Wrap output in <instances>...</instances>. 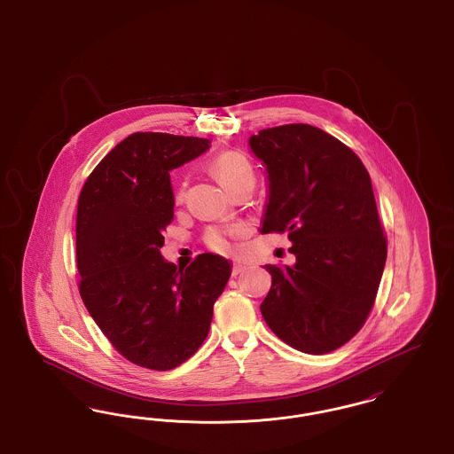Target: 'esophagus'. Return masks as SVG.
I'll return each instance as SVG.
<instances>
[{
    "mask_svg": "<svg viewBox=\"0 0 454 454\" xmlns=\"http://www.w3.org/2000/svg\"><path fill=\"white\" fill-rule=\"evenodd\" d=\"M245 270H247V265H245V263L235 262V263H233V269H231V274L238 276V274H243Z\"/></svg>",
    "mask_w": 454,
    "mask_h": 454,
    "instance_id": "34e87169",
    "label": "esophagus"
}]
</instances>
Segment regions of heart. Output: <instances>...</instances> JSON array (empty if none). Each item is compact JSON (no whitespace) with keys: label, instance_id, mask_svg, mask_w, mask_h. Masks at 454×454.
<instances>
[{"label":"heart","instance_id":"obj_1","mask_svg":"<svg viewBox=\"0 0 454 454\" xmlns=\"http://www.w3.org/2000/svg\"><path fill=\"white\" fill-rule=\"evenodd\" d=\"M211 172L215 173L219 184L230 191L243 180H254V172L248 160L239 153L228 152L219 154L211 163ZM184 192L178 191L176 199L180 200ZM241 233L239 226H213L206 231V245L215 252H231L233 239Z\"/></svg>","mask_w":454,"mask_h":454}]
</instances>
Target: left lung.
<instances>
[{"instance_id": "obj_1", "label": "left lung", "mask_w": 454, "mask_h": 454, "mask_svg": "<svg viewBox=\"0 0 454 454\" xmlns=\"http://www.w3.org/2000/svg\"><path fill=\"white\" fill-rule=\"evenodd\" d=\"M267 172L260 233H287L296 263L265 265L272 286L262 317L287 346L326 354L366 322L387 262V238L366 167L309 124L250 136Z\"/></svg>"}]
</instances>
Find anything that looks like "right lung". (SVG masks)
<instances>
[{"label":"right lung","mask_w":454,"mask_h":454,"mask_svg":"<svg viewBox=\"0 0 454 454\" xmlns=\"http://www.w3.org/2000/svg\"><path fill=\"white\" fill-rule=\"evenodd\" d=\"M209 146L204 137L134 132L97 165L78 199L82 300L137 366L167 371L194 356L231 276V263L216 254L178 269L160 252L173 219L170 172Z\"/></svg>","instance_id":"add662e5"}]
</instances>
